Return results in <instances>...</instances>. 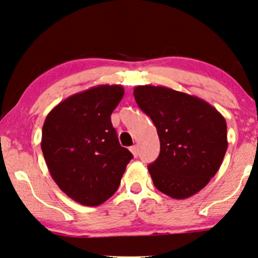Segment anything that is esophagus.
<instances>
[{
    "label": "esophagus",
    "instance_id": "34e87169",
    "mask_svg": "<svg viewBox=\"0 0 258 258\" xmlns=\"http://www.w3.org/2000/svg\"><path fill=\"white\" fill-rule=\"evenodd\" d=\"M130 150H131V153L133 154V156H135V157H137L139 155V148L137 147V145H133V147L130 149Z\"/></svg>",
    "mask_w": 258,
    "mask_h": 258
}]
</instances>
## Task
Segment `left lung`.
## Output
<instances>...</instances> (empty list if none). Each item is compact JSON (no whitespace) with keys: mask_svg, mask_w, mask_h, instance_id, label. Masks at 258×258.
<instances>
[{"mask_svg":"<svg viewBox=\"0 0 258 258\" xmlns=\"http://www.w3.org/2000/svg\"><path fill=\"white\" fill-rule=\"evenodd\" d=\"M133 95L160 138L159 157L148 166L155 187L175 200L194 196L225 157V117L203 99L164 86H136Z\"/></svg>","mask_w":258,"mask_h":258,"instance_id":"obj_1","label":"left lung"}]
</instances>
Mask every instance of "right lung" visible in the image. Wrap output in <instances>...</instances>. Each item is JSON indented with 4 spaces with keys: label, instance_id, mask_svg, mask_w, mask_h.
Listing matches in <instances>:
<instances>
[{
    "label": "right lung",
    "instance_id": "add662e5",
    "mask_svg": "<svg viewBox=\"0 0 258 258\" xmlns=\"http://www.w3.org/2000/svg\"><path fill=\"white\" fill-rule=\"evenodd\" d=\"M125 90L98 85L52 108L42 130L51 178L68 197L97 207L115 194L133 155L120 145L110 115Z\"/></svg>",
    "mask_w": 258,
    "mask_h": 258
}]
</instances>
